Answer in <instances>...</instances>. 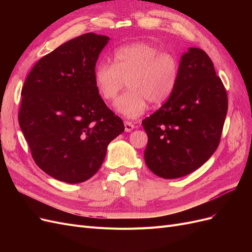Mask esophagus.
Instances as JSON below:
<instances>
[{
	"label": "esophagus",
	"instance_id": "esophagus-1",
	"mask_svg": "<svg viewBox=\"0 0 252 252\" xmlns=\"http://www.w3.org/2000/svg\"><path fill=\"white\" fill-rule=\"evenodd\" d=\"M124 126H125V131H127V132L132 131L133 129H134V127H135V126L131 123V122H128V121L124 122Z\"/></svg>",
	"mask_w": 252,
	"mask_h": 252
}]
</instances>
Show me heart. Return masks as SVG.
Masks as SVG:
<instances>
[{"instance_id":"b5f03b06","label":"heart","mask_w":252,"mask_h":252,"mask_svg":"<svg viewBox=\"0 0 252 252\" xmlns=\"http://www.w3.org/2000/svg\"><path fill=\"white\" fill-rule=\"evenodd\" d=\"M180 77V62L173 53L139 42L125 45L113 53V63L101 61L94 69V85L105 101H112L123 89L129 90L114 103L116 110L129 119L147 108L161 106L173 94Z\"/></svg>"}]
</instances>
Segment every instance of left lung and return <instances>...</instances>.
I'll return each mask as SVG.
<instances>
[{
    "mask_svg": "<svg viewBox=\"0 0 252 252\" xmlns=\"http://www.w3.org/2000/svg\"><path fill=\"white\" fill-rule=\"evenodd\" d=\"M227 110L226 89L212 61L204 50L189 48L182 56L173 94L142 122L148 135V168L164 179L199 168L219 146Z\"/></svg>",
    "mask_w": 252,
    "mask_h": 252,
    "instance_id": "1",
    "label": "left lung"
}]
</instances>
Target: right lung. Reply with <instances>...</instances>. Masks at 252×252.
Wrapping results in <instances>:
<instances>
[{"mask_svg": "<svg viewBox=\"0 0 252 252\" xmlns=\"http://www.w3.org/2000/svg\"><path fill=\"white\" fill-rule=\"evenodd\" d=\"M108 40L89 32L64 43L37 61L22 88L21 130L35 164L59 181L90 179L108 144L125 130L94 85L96 61Z\"/></svg>", "mask_w": 252, "mask_h": 252, "instance_id": "obj_1", "label": "right lung"}]
</instances>
